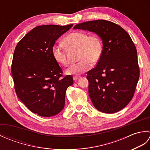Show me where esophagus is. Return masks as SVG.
I'll return each instance as SVG.
<instances>
[{"mask_svg":"<svg viewBox=\"0 0 150 150\" xmlns=\"http://www.w3.org/2000/svg\"><path fill=\"white\" fill-rule=\"evenodd\" d=\"M79 79V77H77V76H74V77H73V80H74L75 81H77Z\"/></svg>","mask_w":150,"mask_h":150,"instance_id":"esophagus-1","label":"esophagus"}]
</instances>
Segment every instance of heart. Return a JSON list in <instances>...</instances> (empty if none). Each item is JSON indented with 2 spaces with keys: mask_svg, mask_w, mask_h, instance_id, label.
Listing matches in <instances>:
<instances>
[{
  "mask_svg": "<svg viewBox=\"0 0 150 150\" xmlns=\"http://www.w3.org/2000/svg\"><path fill=\"white\" fill-rule=\"evenodd\" d=\"M64 43L69 47L79 49L78 59L81 60L67 69L68 75H79L86 72L91 68V63H97L103 54V42L97 35H89L84 31H74L65 37ZM52 55L60 64L64 66L69 64L66 49L62 44H55L53 46Z\"/></svg>",
  "mask_w": 150,
  "mask_h": 150,
  "instance_id": "1",
  "label": "heart"
}]
</instances>
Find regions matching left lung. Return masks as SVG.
I'll return each instance as SVG.
<instances>
[{"mask_svg":"<svg viewBox=\"0 0 150 150\" xmlns=\"http://www.w3.org/2000/svg\"><path fill=\"white\" fill-rule=\"evenodd\" d=\"M73 29L93 31L103 40L100 59L87 72L92 103L106 113L123 109L134 95L140 75L137 52L131 37L122 27L106 20L84 22Z\"/></svg>","mask_w":150,"mask_h":150,"instance_id":"left-lung-1","label":"left lung"}]
</instances>
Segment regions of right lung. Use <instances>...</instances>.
<instances>
[{
  "mask_svg": "<svg viewBox=\"0 0 150 150\" xmlns=\"http://www.w3.org/2000/svg\"><path fill=\"white\" fill-rule=\"evenodd\" d=\"M73 26L42 25L28 32L16 46L11 75L17 97L31 112L42 117L58 114L64 107L71 75H63L52 55L55 41Z\"/></svg>",
  "mask_w": 150,
  "mask_h": 150,
  "instance_id": "right-lung-1",
  "label": "right lung"
}]
</instances>
